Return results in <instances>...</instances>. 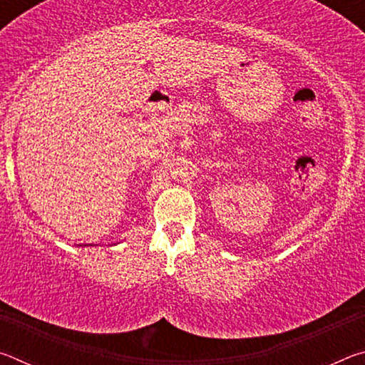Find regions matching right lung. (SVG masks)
<instances>
[{"label": "right lung", "instance_id": "1", "mask_svg": "<svg viewBox=\"0 0 365 365\" xmlns=\"http://www.w3.org/2000/svg\"><path fill=\"white\" fill-rule=\"evenodd\" d=\"M91 246H93V245H91Z\"/></svg>", "mask_w": 365, "mask_h": 365}]
</instances>
